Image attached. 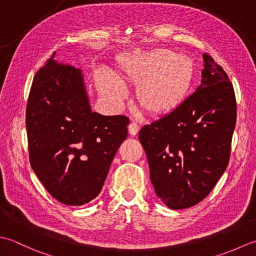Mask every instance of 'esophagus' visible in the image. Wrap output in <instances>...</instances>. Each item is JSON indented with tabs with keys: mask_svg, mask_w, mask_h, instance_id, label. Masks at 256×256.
I'll return each mask as SVG.
<instances>
[{
	"mask_svg": "<svg viewBox=\"0 0 256 256\" xmlns=\"http://www.w3.org/2000/svg\"><path fill=\"white\" fill-rule=\"evenodd\" d=\"M139 126L137 124H134V122H132L128 126V132H129V134L130 136H136L138 132H139Z\"/></svg>",
	"mask_w": 256,
	"mask_h": 256,
	"instance_id": "34e87169",
	"label": "esophagus"
}]
</instances>
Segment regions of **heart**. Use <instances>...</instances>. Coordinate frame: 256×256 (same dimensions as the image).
I'll return each instance as SVG.
<instances>
[{
  "label": "heart",
  "mask_w": 256,
  "mask_h": 256,
  "mask_svg": "<svg viewBox=\"0 0 256 256\" xmlns=\"http://www.w3.org/2000/svg\"><path fill=\"white\" fill-rule=\"evenodd\" d=\"M194 62L184 55L169 50H158L130 60L122 76L139 86V106L152 116H162L176 110L188 95L194 80ZM102 95L114 105L126 97V90L116 77L102 72L97 76Z\"/></svg>",
  "instance_id": "heart-1"
}]
</instances>
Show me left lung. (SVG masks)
I'll list each match as a JSON object with an SVG mask.
<instances>
[{"label":"left lung","mask_w":256,"mask_h":256,"mask_svg":"<svg viewBox=\"0 0 256 256\" xmlns=\"http://www.w3.org/2000/svg\"><path fill=\"white\" fill-rule=\"evenodd\" d=\"M201 84L172 112L146 124L139 140L150 180L172 210L196 206L210 194L230 159L236 102L226 72L202 54Z\"/></svg>","instance_id":"1"}]
</instances>
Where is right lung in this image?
<instances>
[{
  "label": "right lung",
  "mask_w": 256,
  "mask_h": 256,
  "mask_svg": "<svg viewBox=\"0 0 256 256\" xmlns=\"http://www.w3.org/2000/svg\"><path fill=\"white\" fill-rule=\"evenodd\" d=\"M129 119L92 110L84 74L50 60L34 77L26 109L30 161L57 201L82 206L99 194Z\"/></svg>",
  "instance_id": "1"
}]
</instances>
